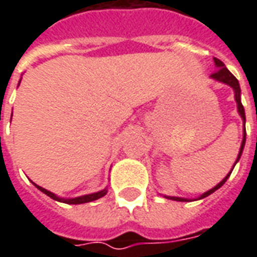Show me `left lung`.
Here are the masks:
<instances>
[{
    "label": "left lung",
    "mask_w": 257,
    "mask_h": 257,
    "mask_svg": "<svg viewBox=\"0 0 257 257\" xmlns=\"http://www.w3.org/2000/svg\"><path fill=\"white\" fill-rule=\"evenodd\" d=\"M213 62H215V66H216V68H217V70H216L215 73L210 75V78L215 79V81H219V82H223V84L228 85V86H231L232 90H234V97H235V101H237V110H238V112H239V115H241V118H242V121H243V138H242V143H241V149H239V153H238L237 160H235V164H237V162L239 161L241 156H242L243 147H245V140H246V132H245V110H243L242 103H241V88H239V82H238V79L235 78V77H234V75H232L230 71H228V68L224 66V63H223L221 60L213 58ZM235 164L232 165L231 171L227 173L226 178L223 179L220 183L216 184L213 189L208 190L206 193L201 194L198 198H195V199L205 198V197H208V195H210L212 193H215L217 189H220L221 186L226 183L227 179L230 178V175H231L232 169H234V167H235ZM164 197H165V198H168V199H172V201H182V202H186V201H191V199L182 198V197H171V195H164Z\"/></svg>",
    "instance_id": "obj_1"
}]
</instances>
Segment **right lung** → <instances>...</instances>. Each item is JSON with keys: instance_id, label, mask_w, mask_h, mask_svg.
<instances>
[{"instance_id": "1", "label": "right lung", "mask_w": 257, "mask_h": 257, "mask_svg": "<svg viewBox=\"0 0 257 257\" xmlns=\"http://www.w3.org/2000/svg\"><path fill=\"white\" fill-rule=\"evenodd\" d=\"M19 84H20V81H19ZM33 184H34L40 191H42L44 194H47L48 197H51V198L55 199V201H59V202H64V204H70V205L71 204L78 205V204H85V202H90V201H95V199H99L101 198V197H104V195L107 194V187H106V189L100 190V191H97V193L86 194V195H81V197H75V198H60V197H58L56 194L48 191L47 189H44V187H41V186H38V184L36 183H33Z\"/></svg>"}]
</instances>
